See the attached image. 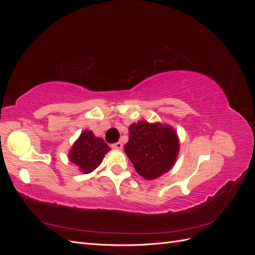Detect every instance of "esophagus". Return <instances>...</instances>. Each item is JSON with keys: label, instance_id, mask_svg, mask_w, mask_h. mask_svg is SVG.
<instances>
[{"label": "esophagus", "instance_id": "obj_1", "mask_svg": "<svg viewBox=\"0 0 255 255\" xmlns=\"http://www.w3.org/2000/svg\"><path fill=\"white\" fill-rule=\"evenodd\" d=\"M112 146H113L114 149L120 150V149H122V142H120V141H118V142H115V143H113V144H112Z\"/></svg>", "mask_w": 255, "mask_h": 255}]
</instances>
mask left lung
I'll use <instances>...</instances> for the list:
<instances>
[{
  "label": "left lung",
  "mask_w": 255,
  "mask_h": 255,
  "mask_svg": "<svg viewBox=\"0 0 255 255\" xmlns=\"http://www.w3.org/2000/svg\"><path fill=\"white\" fill-rule=\"evenodd\" d=\"M128 130L125 151L136 171L144 179H156L173 166L179 153V139L173 128L139 121L129 126Z\"/></svg>",
  "instance_id": "obj_1"
}]
</instances>
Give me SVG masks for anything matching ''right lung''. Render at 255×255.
Instances as JSON below:
<instances>
[{"label":"right lung","mask_w":255,"mask_h":255,"mask_svg":"<svg viewBox=\"0 0 255 255\" xmlns=\"http://www.w3.org/2000/svg\"><path fill=\"white\" fill-rule=\"evenodd\" d=\"M110 150L111 148L102 138L96 137L90 130H84L69 152V159L83 173H89L100 165L105 153Z\"/></svg>","instance_id":"1"}]
</instances>
